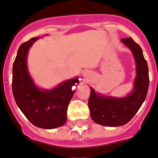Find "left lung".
Masks as SVG:
<instances>
[{
  "instance_id": "8db88e82",
  "label": "left lung",
  "mask_w": 158,
  "mask_h": 158,
  "mask_svg": "<svg viewBox=\"0 0 158 158\" xmlns=\"http://www.w3.org/2000/svg\"><path fill=\"white\" fill-rule=\"evenodd\" d=\"M134 55L136 76L133 91L123 98L101 96L90 88L88 102L90 116L95 123L108 127H119L131 120L140 109L147 95L149 88V69L141 47L131 38H122Z\"/></svg>"
}]
</instances>
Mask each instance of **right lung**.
Instances as JSON below:
<instances>
[{
  "label": "right lung",
  "instance_id": "right-lung-1",
  "mask_svg": "<svg viewBox=\"0 0 158 158\" xmlns=\"http://www.w3.org/2000/svg\"><path fill=\"white\" fill-rule=\"evenodd\" d=\"M38 39H30L19 46L12 68V93L17 106L32 124L53 129L67 120L68 106L79 82L78 78L67 80L56 88L43 90L37 87L29 75L27 56L30 47Z\"/></svg>",
  "mask_w": 158,
  "mask_h": 158
}]
</instances>
